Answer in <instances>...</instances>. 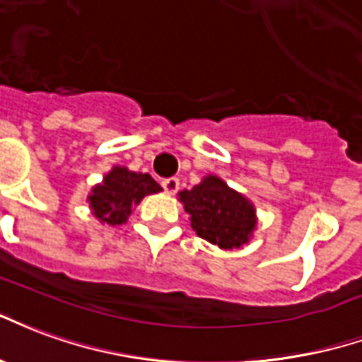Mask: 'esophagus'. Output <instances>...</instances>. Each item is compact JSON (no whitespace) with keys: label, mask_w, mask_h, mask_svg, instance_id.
Masks as SVG:
<instances>
[{"label":"esophagus","mask_w":362,"mask_h":362,"mask_svg":"<svg viewBox=\"0 0 362 362\" xmlns=\"http://www.w3.org/2000/svg\"><path fill=\"white\" fill-rule=\"evenodd\" d=\"M163 191L168 192V194H175L179 191V179L177 177H168L162 181Z\"/></svg>","instance_id":"34e87169"}]
</instances>
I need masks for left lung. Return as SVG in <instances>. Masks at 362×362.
Listing matches in <instances>:
<instances>
[{"label":"left lung","instance_id":"obj_1","mask_svg":"<svg viewBox=\"0 0 362 362\" xmlns=\"http://www.w3.org/2000/svg\"><path fill=\"white\" fill-rule=\"evenodd\" d=\"M197 235L221 249L241 247L257 226L255 208L221 179L206 177L191 191L179 192Z\"/></svg>","mask_w":362,"mask_h":362}]
</instances>
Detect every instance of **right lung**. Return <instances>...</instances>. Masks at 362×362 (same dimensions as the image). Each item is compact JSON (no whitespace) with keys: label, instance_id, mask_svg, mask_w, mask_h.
Masks as SVG:
<instances>
[{"label":"right lung","instance_id":"add662e5","mask_svg":"<svg viewBox=\"0 0 362 362\" xmlns=\"http://www.w3.org/2000/svg\"><path fill=\"white\" fill-rule=\"evenodd\" d=\"M158 191H162V187L148 173L113 168L104 181L94 187L88 200L98 220L110 226H119L125 223L134 204H139L146 194Z\"/></svg>","mask_w":362,"mask_h":362}]
</instances>
